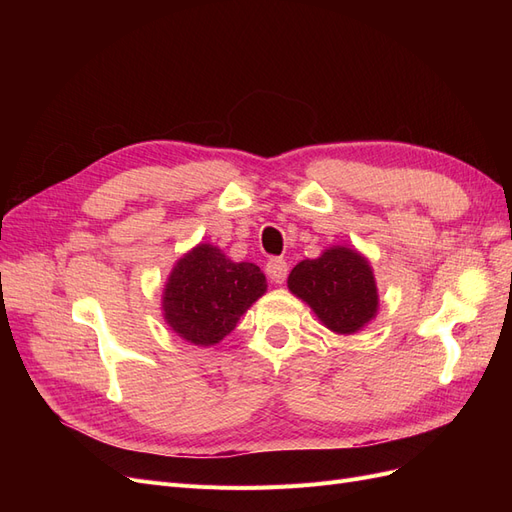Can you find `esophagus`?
Wrapping results in <instances>:
<instances>
[{"mask_svg": "<svg viewBox=\"0 0 512 512\" xmlns=\"http://www.w3.org/2000/svg\"><path fill=\"white\" fill-rule=\"evenodd\" d=\"M265 271L273 284H284L288 275V262L282 258H269Z\"/></svg>", "mask_w": 512, "mask_h": 512, "instance_id": "esophagus-1", "label": "esophagus"}]
</instances>
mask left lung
Segmentation results:
<instances>
[{
    "instance_id": "obj_1",
    "label": "left lung",
    "mask_w": 512,
    "mask_h": 512,
    "mask_svg": "<svg viewBox=\"0 0 512 512\" xmlns=\"http://www.w3.org/2000/svg\"><path fill=\"white\" fill-rule=\"evenodd\" d=\"M288 290L337 335L363 331L378 316L380 294L369 260L354 247L331 245L288 275Z\"/></svg>"
}]
</instances>
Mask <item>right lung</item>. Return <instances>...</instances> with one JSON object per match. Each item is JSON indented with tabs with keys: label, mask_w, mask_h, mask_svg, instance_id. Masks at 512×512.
<instances>
[{
	"label": "right lung",
	"mask_w": 512,
	"mask_h": 512,
	"mask_svg": "<svg viewBox=\"0 0 512 512\" xmlns=\"http://www.w3.org/2000/svg\"><path fill=\"white\" fill-rule=\"evenodd\" d=\"M267 292V277L254 262L230 260L220 247L198 243L170 271L162 316L170 331L194 346H215Z\"/></svg>",
	"instance_id": "right-lung-1"
}]
</instances>
